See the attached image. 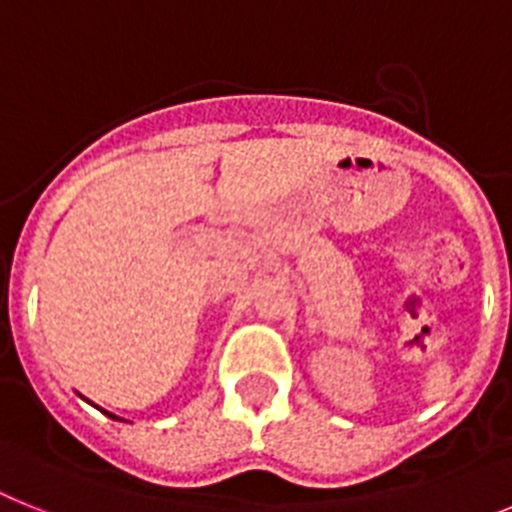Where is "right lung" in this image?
<instances>
[{"label": "right lung", "instance_id": "add662e5", "mask_svg": "<svg viewBox=\"0 0 512 512\" xmlns=\"http://www.w3.org/2000/svg\"><path fill=\"white\" fill-rule=\"evenodd\" d=\"M109 416H114V414H109Z\"/></svg>", "mask_w": 512, "mask_h": 512}]
</instances>
